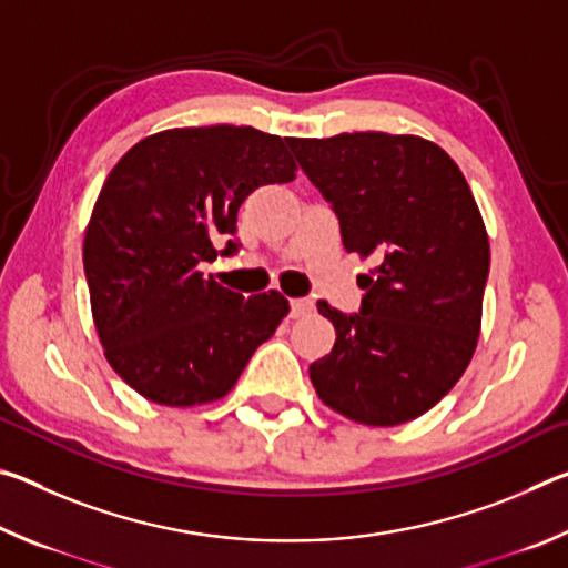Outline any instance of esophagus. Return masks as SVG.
Instances as JSON below:
<instances>
[{
  "label": "esophagus",
  "mask_w": 568,
  "mask_h": 568,
  "mask_svg": "<svg viewBox=\"0 0 568 568\" xmlns=\"http://www.w3.org/2000/svg\"><path fill=\"white\" fill-rule=\"evenodd\" d=\"M313 311V301H307V297H295L291 301V318H301V315H307Z\"/></svg>",
  "instance_id": "1"
}]
</instances>
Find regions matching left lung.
Wrapping results in <instances>:
<instances>
[{
	"instance_id": "left-lung-1",
	"label": "left lung",
	"mask_w": 568,
	"mask_h": 568,
	"mask_svg": "<svg viewBox=\"0 0 568 568\" xmlns=\"http://www.w3.org/2000/svg\"><path fill=\"white\" fill-rule=\"evenodd\" d=\"M287 145L338 215L343 247L376 263L361 275V313L318 303L335 345L311 363L313 388L363 426L418 418L456 386L478 343L491 250L474 192L448 152L416 134Z\"/></svg>"
}]
</instances>
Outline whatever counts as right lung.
<instances>
[{
	"label": "right lung",
	"instance_id": "add662e5",
	"mask_svg": "<svg viewBox=\"0 0 568 568\" xmlns=\"http://www.w3.org/2000/svg\"><path fill=\"white\" fill-rule=\"evenodd\" d=\"M285 140L255 128H175L140 140L104 180L82 261L104 358L152 403L203 406L233 390L291 311L277 291L243 297L200 263L233 255L250 192L295 180Z\"/></svg>",
	"mask_w": 568,
	"mask_h": 568
}]
</instances>
